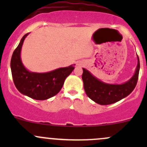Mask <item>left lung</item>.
I'll return each mask as SVG.
<instances>
[{
    "mask_svg": "<svg viewBox=\"0 0 147 147\" xmlns=\"http://www.w3.org/2000/svg\"><path fill=\"white\" fill-rule=\"evenodd\" d=\"M138 64L135 73L127 82L121 84H107L93 76L88 70L82 68V78L84 83V89L87 95L101 105H110L119 101L128 96L135 88L139 77V59L137 56Z\"/></svg>",
    "mask_w": 147,
    "mask_h": 147,
    "instance_id": "obj_1",
    "label": "left lung"
}]
</instances>
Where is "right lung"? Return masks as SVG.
<instances>
[{"label":"right lung","mask_w":147,"mask_h":147,"mask_svg":"<svg viewBox=\"0 0 147 147\" xmlns=\"http://www.w3.org/2000/svg\"><path fill=\"white\" fill-rule=\"evenodd\" d=\"M28 33L22 38L14 50L10 60L13 82L20 93L37 100H45L56 95L63 87L65 80L70 75L75 67L56 69L45 73H37L28 71L20 58V52L24 40Z\"/></svg>","instance_id":"add662e5"}]
</instances>
